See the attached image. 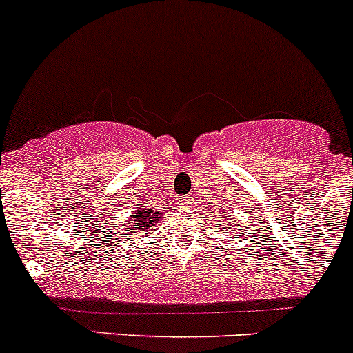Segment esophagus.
Returning a JSON list of instances; mask_svg holds the SVG:
<instances>
[{"instance_id": "obj_1", "label": "esophagus", "mask_w": 353, "mask_h": 353, "mask_svg": "<svg viewBox=\"0 0 353 353\" xmlns=\"http://www.w3.org/2000/svg\"><path fill=\"white\" fill-rule=\"evenodd\" d=\"M191 203H193V199H191L190 196H186V198L181 199V205H183V206H190Z\"/></svg>"}]
</instances>
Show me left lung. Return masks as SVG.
Masks as SVG:
<instances>
[{
	"mask_svg": "<svg viewBox=\"0 0 353 353\" xmlns=\"http://www.w3.org/2000/svg\"><path fill=\"white\" fill-rule=\"evenodd\" d=\"M216 216H219V219L222 220V222H227V223H230V220H227V215H225V213H222V215H220V213H216ZM219 225H222V223H219ZM230 225H232V223H230ZM237 229L241 230L239 223H237Z\"/></svg>",
	"mask_w": 353,
	"mask_h": 353,
	"instance_id": "8db88e82",
	"label": "left lung"
}]
</instances>
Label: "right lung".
Instances as JSON below:
<instances>
[{
  "mask_svg": "<svg viewBox=\"0 0 353 353\" xmlns=\"http://www.w3.org/2000/svg\"><path fill=\"white\" fill-rule=\"evenodd\" d=\"M159 219H160L159 212H155V210L152 208H140V206H138V210L133 213V216H131L130 220L131 223L130 229H128V232H124V236L133 237V234H137L140 229L145 230V229H150V227H155L157 220Z\"/></svg>",
  "mask_w": 353,
  "mask_h": 353,
  "instance_id": "obj_1",
  "label": "right lung"
}]
</instances>
